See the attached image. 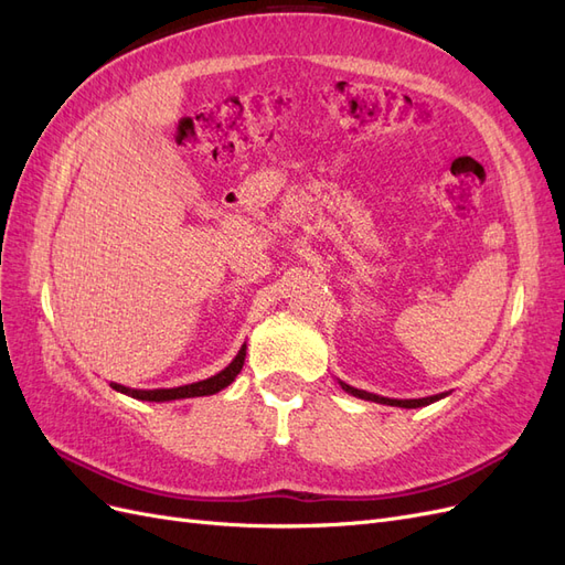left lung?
Listing matches in <instances>:
<instances>
[{
  "instance_id": "1",
  "label": "left lung",
  "mask_w": 565,
  "mask_h": 565,
  "mask_svg": "<svg viewBox=\"0 0 565 565\" xmlns=\"http://www.w3.org/2000/svg\"><path fill=\"white\" fill-rule=\"evenodd\" d=\"M339 386L344 388L347 393H351V396L355 398H363V401H374V403H382V405H393V407H424V405H431L440 398H446L448 393H436V396H426V398H407V401H401V398H384V396H377V393H367L363 388H353L349 386L347 382L339 380Z\"/></svg>"
}]
</instances>
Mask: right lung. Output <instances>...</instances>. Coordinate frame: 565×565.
<instances>
[{
	"instance_id": "obj_1",
	"label": "right lung",
	"mask_w": 565,
	"mask_h": 565,
	"mask_svg": "<svg viewBox=\"0 0 565 565\" xmlns=\"http://www.w3.org/2000/svg\"><path fill=\"white\" fill-rule=\"evenodd\" d=\"M245 355H247V344L241 347V351H237V355L233 358V361L216 372L214 377H207L202 382H193V384H185V386H174V388H152V391H146V388H129V386H122V384H115L110 382V386L119 393H125V396H131L136 401H152V403H164V401H181V398H198V396H212V393H218L221 388H226L237 374H241L243 365H245Z\"/></svg>"
}]
</instances>
